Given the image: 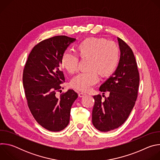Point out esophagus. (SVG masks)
Returning a JSON list of instances; mask_svg holds the SVG:
<instances>
[{"label": "esophagus", "mask_w": 160, "mask_h": 160, "mask_svg": "<svg viewBox=\"0 0 160 160\" xmlns=\"http://www.w3.org/2000/svg\"><path fill=\"white\" fill-rule=\"evenodd\" d=\"M85 95H86V94H84V93H83V92H79V93H78V97H80V98H83V97H84Z\"/></svg>", "instance_id": "1"}]
</instances>
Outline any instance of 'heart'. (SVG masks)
I'll use <instances>...</instances> for the list:
<instances>
[{"mask_svg": "<svg viewBox=\"0 0 160 160\" xmlns=\"http://www.w3.org/2000/svg\"><path fill=\"white\" fill-rule=\"evenodd\" d=\"M77 51L83 59H89L90 71L81 73L71 81V86L80 91L86 92L98 82V74L108 77L115 71L120 61V48L117 43L105 38L91 37L78 44ZM61 66L70 74L78 70V57L72 52H64L61 57Z\"/></svg>", "mask_w": 160, "mask_h": 160, "instance_id": "1", "label": "heart"}]
</instances>
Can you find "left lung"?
<instances>
[{"label": "left lung", "mask_w": 160, "mask_h": 160, "mask_svg": "<svg viewBox=\"0 0 160 160\" xmlns=\"http://www.w3.org/2000/svg\"><path fill=\"white\" fill-rule=\"evenodd\" d=\"M118 41L120 50L118 67L99 88L103 94L108 91L109 96L104 100L99 94L93 97L92 122L101 132L111 131L123 124L138 95L139 73L134 54L123 40L118 37Z\"/></svg>", "instance_id": "obj_1"}]
</instances>
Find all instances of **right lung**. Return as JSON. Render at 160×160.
<instances>
[{"instance_id": "add662e5", "label": "right lung", "mask_w": 160, "mask_h": 160, "mask_svg": "<svg viewBox=\"0 0 160 160\" xmlns=\"http://www.w3.org/2000/svg\"><path fill=\"white\" fill-rule=\"evenodd\" d=\"M75 40L59 35L42 40L33 48L24 68L22 83L28 108L38 123L51 132L67 127L78 98L71 89L56 95L65 80L60 70L62 55Z\"/></svg>"}]
</instances>
